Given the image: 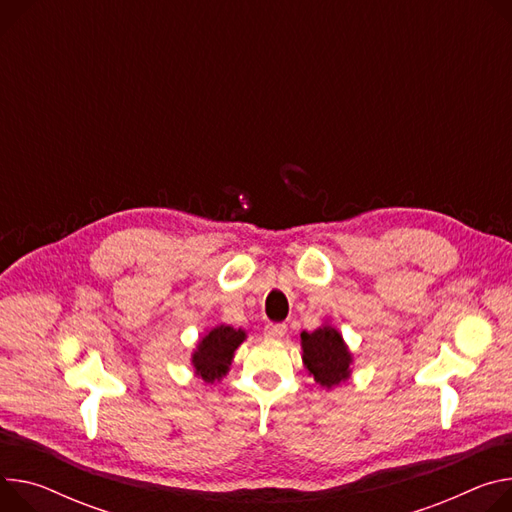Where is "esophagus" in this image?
I'll use <instances>...</instances> for the list:
<instances>
[{"instance_id": "obj_1", "label": "esophagus", "mask_w": 512, "mask_h": 512, "mask_svg": "<svg viewBox=\"0 0 512 512\" xmlns=\"http://www.w3.org/2000/svg\"><path fill=\"white\" fill-rule=\"evenodd\" d=\"M286 333H288V327H286L284 322H269V324H265V339H269V341L282 339Z\"/></svg>"}]
</instances>
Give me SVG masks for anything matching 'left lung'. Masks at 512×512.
<instances>
[{
  "label": "left lung",
  "instance_id": "1",
  "mask_svg": "<svg viewBox=\"0 0 512 512\" xmlns=\"http://www.w3.org/2000/svg\"><path fill=\"white\" fill-rule=\"evenodd\" d=\"M302 351L306 369L322 388H333L351 374V353L337 329L324 324L314 333H302Z\"/></svg>",
  "mask_w": 512,
  "mask_h": 512
}]
</instances>
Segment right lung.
<instances>
[{
	"label": "right lung",
	"instance_id": "add662e5",
	"mask_svg": "<svg viewBox=\"0 0 512 512\" xmlns=\"http://www.w3.org/2000/svg\"><path fill=\"white\" fill-rule=\"evenodd\" d=\"M245 337V331L226 327V324L208 331L192 355L196 374L206 382L220 380L228 371L230 359Z\"/></svg>",
	"mask_w": 512,
	"mask_h": 512
}]
</instances>
